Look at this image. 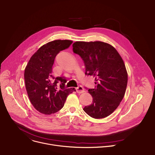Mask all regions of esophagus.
Segmentation results:
<instances>
[{"instance_id":"1","label":"esophagus","mask_w":155,"mask_h":155,"mask_svg":"<svg viewBox=\"0 0 155 155\" xmlns=\"http://www.w3.org/2000/svg\"><path fill=\"white\" fill-rule=\"evenodd\" d=\"M76 90H77V92L78 93V94H82V93H84L85 92L84 88H83V87L81 86V85L78 86L76 88Z\"/></svg>"}]
</instances>
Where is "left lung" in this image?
<instances>
[{
    "instance_id": "1",
    "label": "left lung",
    "mask_w": 155,
    "mask_h": 155,
    "mask_svg": "<svg viewBox=\"0 0 155 155\" xmlns=\"http://www.w3.org/2000/svg\"><path fill=\"white\" fill-rule=\"evenodd\" d=\"M73 51L84 61L85 75L94 78L95 88L88 89L93 101L84 110L90 117L100 119L114 111L124 97L128 74L123 60L111 45L96 42H76Z\"/></svg>"
}]
</instances>
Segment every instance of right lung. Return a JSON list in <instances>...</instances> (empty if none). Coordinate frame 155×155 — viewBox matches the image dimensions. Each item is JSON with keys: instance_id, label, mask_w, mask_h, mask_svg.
Wrapping results in <instances>:
<instances>
[{"instance_id": "obj_1", "label": "right lung", "mask_w": 155, "mask_h": 155, "mask_svg": "<svg viewBox=\"0 0 155 155\" xmlns=\"http://www.w3.org/2000/svg\"><path fill=\"white\" fill-rule=\"evenodd\" d=\"M73 43L56 40L41 47L30 58L25 69L24 79L31 104L39 112L51 115L63 108L68 95L76 90L65 88L67 78L52 76L55 58L60 51Z\"/></svg>"}]
</instances>
